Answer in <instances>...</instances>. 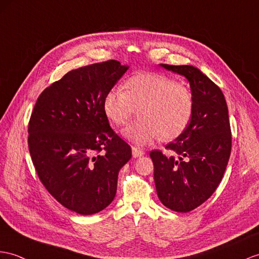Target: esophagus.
Segmentation results:
<instances>
[{"label": "esophagus", "mask_w": 259, "mask_h": 259, "mask_svg": "<svg viewBox=\"0 0 259 259\" xmlns=\"http://www.w3.org/2000/svg\"><path fill=\"white\" fill-rule=\"evenodd\" d=\"M132 154H133L134 158H137V157L143 156L145 153H144V150H142V149H140V148L133 147V148H132Z\"/></svg>", "instance_id": "obj_1"}]
</instances>
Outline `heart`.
Here are the masks:
<instances>
[{"label": "heart", "mask_w": 259, "mask_h": 259, "mask_svg": "<svg viewBox=\"0 0 259 259\" xmlns=\"http://www.w3.org/2000/svg\"><path fill=\"white\" fill-rule=\"evenodd\" d=\"M141 121L122 130L126 141L145 146L162 137L180 136L193 114V97L189 88L156 72H140L125 81L124 92L110 90L103 99V112L112 123L125 124L141 108Z\"/></svg>", "instance_id": "heart-1"}]
</instances>
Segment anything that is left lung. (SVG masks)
I'll list each match as a JSON object with an SVG mask.
<instances>
[{"label":"left lung","instance_id":"obj_1","mask_svg":"<svg viewBox=\"0 0 259 259\" xmlns=\"http://www.w3.org/2000/svg\"><path fill=\"white\" fill-rule=\"evenodd\" d=\"M184 75L193 97V114L186 131L166 149V156L153 150L156 190L168 209L187 213L209 199L223 178L232 148L226 101L220 88L198 68L160 65Z\"/></svg>","mask_w":259,"mask_h":259}]
</instances>
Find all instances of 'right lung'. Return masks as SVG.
<instances>
[{
  "instance_id": "right-lung-1",
  "label": "right lung",
  "mask_w": 259,
  "mask_h": 259,
  "mask_svg": "<svg viewBox=\"0 0 259 259\" xmlns=\"http://www.w3.org/2000/svg\"><path fill=\"white\" fill-rule=\"evenodd\" d=\"M128 66L116 60L69 71L41 92L28 124V147L48 192L81 215L114 199L131 146L111 128L103 99Z\"/></svg>"
}]
</instances>
